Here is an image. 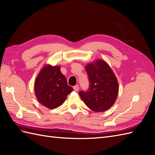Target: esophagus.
Listing matches in <instances>:
<instances>
[{
    "mask_svg": "<svg viewBox=\"0 0 155 155\" xmlns=\"http://www.w3.org/2000/svg\"><path fill=\"white\" fill-rule=\"evenodd\" d=\"M74 89L75 91H78L79 90V86H78V85H75V86H74Z\"/></svg>",
    "mask_w": 155,
    "mask_h": 155,
    "instance_id": "1",
    "label": "esophagus"
}]
</instances>
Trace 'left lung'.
Returning <instances> with one entry per match:
<instances>
[{
  "label": "left lung",
  "instance_id": "left-lung-1",
  "mask_svg": "<svg viewBox=\"0 0 155 155\" xmlns=\"http://www.w3.org/2000/svg\"><path fill=\"white\" fill-rule=\"evenodd\" d=\"M85 70L89 88L85 92H80L81 99L93 111L108 110L114 104L118 94V82L114 73L108 64L101 59L87 64Z\"/></svg>",
  "mask_w": 155,
  "mask_h": 155
}]
</instances>
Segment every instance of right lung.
<instances>
[{
    "label": "right lung",
    "instance_id": "obj_1",
    "mask_svg": "<svg viewBox=\"0 0 155 155\" xmlns=\"http://www.w3.org/2000/svg\"><path fill=\"white\" fill-rule=\"evenodd\" d=\"M35 95L44 107L54 109L60 106L72 91L60 66L45 65L37 75L34 84Z\"/></svg>",
    "mask_w": 155,
    "mask_h": 155
}]
</instances>
